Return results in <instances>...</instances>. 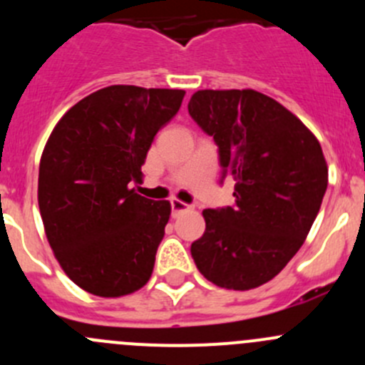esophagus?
I'll use <instances>...</instances> for the list:
<instances>
[{
  "mask_svg": "<svg viewBox=\"0 0 365 365\" xmlns=\"http://www.w3.org/2000/svg\"><path fill=\"white\" fill-rule=\"evenodd\" d=\"M171 210H173V213L189 212V210H194V206L183 203V201H180V200H171Z\"/></svg>",
  "mask_w": 365,
  "mask_h": 365,
  "instance_id": "esophagus-1",
  "label": "esophagus"
}]
</instances>
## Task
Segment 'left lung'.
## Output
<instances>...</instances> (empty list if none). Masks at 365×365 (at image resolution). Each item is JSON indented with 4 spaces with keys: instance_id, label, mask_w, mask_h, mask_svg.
<instances>
[{
    "instance_id": "obj_1",
    "label": "left lung",
    "mask_w": 365,
    "mask_h": 365,
    "mask_svg": "<svg viewBox=\"0 0 365 365\" xmlns=\"http://www.w3.org/2000/svg\"><path fill=\"white\" fill-rule=\"evenodd\" d=\"M189 114L219 146L235 206L206 208L190 245L197 270L226 289L272 281L298 252L322 206L329 168L316 135L256 90H200Z\"/></svg>"
}]
</instances>
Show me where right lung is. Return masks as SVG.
Wrapping results in <instances>:
<instances>
[{"label": "right lung", "mask_w": 365, "mask_h": 365, "mask_svg": "<svg viewBox=\"0 0 365 365\" xmlns=\"http://www.w3.org/2000/svg\"><path fill=\"white\" fill-rule=\"evenodd\" d=\"M183 95L128 84L102 88L72 106L47 139L38 169L43 230L70 281L91 295H128L152 277L171 205L132 187Z\"/></svg>", "instance_id": "add662e5"}]
</instances>
